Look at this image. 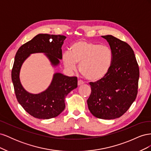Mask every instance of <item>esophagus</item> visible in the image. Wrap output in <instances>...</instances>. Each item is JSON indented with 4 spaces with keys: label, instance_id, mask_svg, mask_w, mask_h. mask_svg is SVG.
I'll use <instances>...</instances> for the list:
<instances>
[{
    "label": "esophagus",
    "instance_id": "esophagus-1",
    "mask_svg": "<svg viewBox=\"0 0 151 151\" xmlns=\"http://www.w3.org/2000/svg\"><path fill=\"white\" fill-rule=\"evenodd\" d=\"M77 84H78V86H80V85L83 84L84 82L83 81H81V80H79L78 82H77Z\"/></svg>",
    "mask_w": 151,
    "mask_h": 151
}]
</instances>
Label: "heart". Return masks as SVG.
<instances>
[{
  "mask_svg": "<svg viewBox=\"0 0 151 151\" xmlns=\"http://www.w3.org/2000/svg\"><path fill=\"white\" fill-rule=\"evenodd\" d=\"M62 61L68 70H79L86 79L98 81L109 72L113 62V52L106 45H100L86 40H79L73 43L70 52L62 54Z\"/></svg>",
  "mask_w": 151,
  "mask_h": 151,
  "instance_id": "b5f03b06",
  "label": "heart"
}]
</instances>
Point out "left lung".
I'll use <instances>...</instances> for the list:
<instances>
[{
  "label": "left lung",
  "instance_id": "1",
  "mask_svg": "<svg viewBox=\"0 0 151 151\" xmlns=\"http://www.w3.org/2000/svg\"><path fill=\"white\" fill-rule=\"evenodd\" d=\"M113 52V62L108 74L90 83L88 108L96 118L111 120L122 116L137 97L139 68L134 50L125 42L112 35L101 36Z\"/></svg>",
  "mask_w": 151,
  "mask_h": 151
}]
</instances>
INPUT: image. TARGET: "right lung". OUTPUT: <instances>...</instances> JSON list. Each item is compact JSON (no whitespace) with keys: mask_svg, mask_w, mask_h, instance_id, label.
Wrapping results in <instances>:
<instances>
[{"mask_svg":"<svg viewBox=\"0 0 151 151\" xmlns=\"http://www.w3.org/2000/svg\"><path fill=\"white\" fill-rule=\"evenodd\" d=\"M66 36L39 34L22 45L16 54L11 77L17 101L30 115L39 119L57 116L64 110L65 99L77 87V77H68L61 73L54 74L48 88L39 94H31L22 87L19 72L22 63L30 54L44 53L53 67L62 58V46Z\"/></svg>","mask_w":151,"mask_h":151,"instance_id":"obj_1","label":"right lung"}]
</instances>
